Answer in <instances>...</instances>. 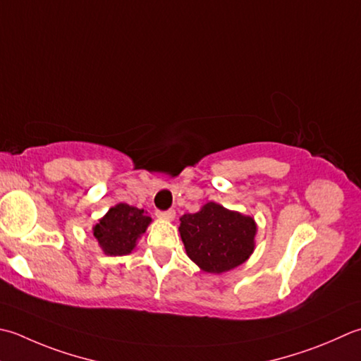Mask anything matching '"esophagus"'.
Segmentation results:
<instances>
[{
    "label": "esophagus",
    "mask_w": 361,
    "mask_h": 361,
    "mask_svg": "<svg viewBox=\"0 0 361 361\" xmlns=\"http://www.w3.org/2000/svg\"><path fill=\"white\" fill-rule=\"evenodd\" d=\"M157 216H158L159 219H162V221H167V222H171V221H173V219H175V211H173V209H167V211H158Z\"/></svg>",
    "instance_id": "34e87169"
}]
</instances>
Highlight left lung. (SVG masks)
Returning <instances> with one entry per match:
<instances>
[{
  "mask_svg": "<svg viewBox=\"0 0 361 361\" xmlns=\"http://www.w3.org/2000/svg\"><path fill=\"white\" fill-rule=\"evenodd\" d=\"M180 224L181 241L188 257L209 274L235 269L255 249L257 224L253 217L209 202L194 214H185Z\"/></svg>",
  "mask_w": 361,
  "mask_h": 361,
  "instance_id": "obj_1",
  "label": "left lung"
}]
</instances>
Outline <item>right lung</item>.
Here are the masks:
<instances>
[{
    "label": "right lung",
    "mask_w": 361,
    "mask_h": 361,
    "mask_svg": "<svg viewBox=\"0 0 361 361\" xmlns=\"http://www.w3.org/2000/svg\"><path fill=\"white\" fill-rule=\"evenodd\" d=\"M152 217L144 209L118 203L112 207L94 227V236L109 257L128 255L144 235Z\"/></svg>",
    "instance_id": "1"
}]
</instances>
